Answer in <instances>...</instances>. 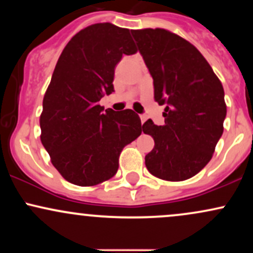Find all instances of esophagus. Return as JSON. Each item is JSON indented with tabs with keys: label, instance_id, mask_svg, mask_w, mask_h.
<instances>
[{
	"label": "esophagus",
	"instance_id": "obj_1",
	"mask_svg": "<svg viewBox=\"0 0 253 253\" xmlns=\"http://www.w3.org/2000/svg\"><path fill=\"white\" fill-rule=\"evenodd\" d=\"M140 120H141V123H145V121L147 120V117L145 114H140Z\"/></svg>",
	"mask_w": 253,
	"mask_h": 253
}]
</instances>
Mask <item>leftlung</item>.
<instances>
[{"label":"left lung","mask_w":253,"mask_h":253,"mask_svg":"<svg viewBox=\"0 0 253 253\" xmlns=\"http://www.w3.org/2000/svg\"><path fill=\"white\" fill-rule=\"evenodd\" d=\"M153 78L155 100L165 104L164 125L152 120L143 132L155 140L147 170L165 181H184L211 159L223 132L225 92L195 46L161 28L130 31Z\"/></svg>","instance_id":"obj_1"}]
</instances>
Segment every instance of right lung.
Wrapping results in <instances>:
<instances>
[{"instance_id": "obj_1", "label": "right lung", "mask_w": 253, "mask_h": 253, "mask_svg": "<svg viewBox=\"0 0 253 253\" xmlns=\"http://www.w3.org/2000/svg\"><path fill=\"white\" fill-rule=\"evenodd\" d=\"M135 52L129 30L106 22L78 32L58 59L43 96L40 138L53 167L72 184L90 187L112 178L121 151L141 134L132 109L104 112L98 104L114 92L123 54Z\"/></svg>"}]
</instances>
